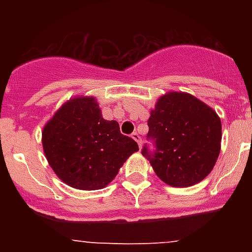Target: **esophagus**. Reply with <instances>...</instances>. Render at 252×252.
<instances>
[{
	"label": "esophagus",
	"mask_w": 252,
	"mask_h": 252,
	"mask_svg": "<svg viewBox=\"0 0 252 252\" xmlns=\"http://www.w3.org/2000/svg\"><path fill=\"white\" fill-rule=\"evenodd\" d=\"M131 136H132V139L135 140V141L137 142V144H139V148H141V144H142V140H141V136H140L139 133L137 132H133L132 135H131Z\"/></svg>",
	"instance_id": "esophagus-1"
}]
</instances>
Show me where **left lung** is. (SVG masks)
<instances>
[{"instance_id": "8db88e82", "label": "left lung", "mask_w": 252, "mask_h": 252, "mask_svg": "<svg viewBox=\"0 0 252 252\" xmlns=\"http://www.w3.org/2000/svg\"><path fill=\"white\" fill-rule=\"evenodd\" d=\"M148 140L141 154L158 177L171 187H190L211 173L220 155L221 120L188 93L160 97L148 121Z\"/></svg>"}]
</instances>
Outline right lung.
Instances as JSON below:
<instances>
[{"label": "right lung", "instance_id": "obj_1", "mask_svg": "<svg viewBox=\"0 0 252 252\" xmlns=\"http://www.w3.org/2000/svg\"><path fill=\"white\" fill-rule=\"evenodd\" d=\"M49 164L64 183L82 190L102 189L111 183L139 145L120 131L117 121L102 117L93 97L66 102L43 130Z\"/></svg>", "mask_w": 252, "mask_h": 252}]
</instances>
